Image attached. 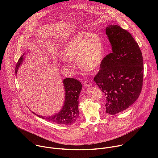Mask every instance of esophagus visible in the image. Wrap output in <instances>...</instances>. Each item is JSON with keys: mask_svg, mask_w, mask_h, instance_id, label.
<instances>
[{"mask_svg": "<svg viewBox=\"0 0 158 158\" xmlns=\"http://www.w3.org/2000/svg\"><path fill=\"white\" fill-rule=\"evenodd\" d=\"M84 84L85 86L86 87H89L90 85H92V82L91 81H89V80H87V81H85L84 82Z\"/></svg>", "mask_w": 158, "mask_h": 158, "instance_id": "1", "label": "esophagus"}]
</instances>
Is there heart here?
Wrapping results in <instances>:
<instances>
[{
    "label": "heart",
    "mask_w": 158,
    "mask_h": 158,
    "mask_svg": "<svg viewBox=\"0 0 158 158\" xmlns=\"http://www.w3.org/2000/svg\"><path fill=\"white\" fill-rule=\"evenodd\" d=\"M62 56L65 60L77 59L82 69L97 70L104 56V43L94 33L80 32L73 35L64 45Z\"/></svg>",
    "instance_id": "1"
}]
</instances>
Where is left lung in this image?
I'll use <instances>...</instances> for the list:
<instances>
[{
    "label": "left lung",
    "instance_id": "1",
    "mask_svg": "<svg viewBox=\"0 0 158 158\" xmlns=\"http://www.w3.org/2000/svg\"><path fill=\"white\" fill-rule=\"evenodd\" d=\"M112 52L107 54L94 79L106 96V112L114 115L139 98L143 88V58L131 34L118 25L106 29Z\"/></svg>",
    "mask_w": 158,
    "mask_h": 158
}]
</instances>
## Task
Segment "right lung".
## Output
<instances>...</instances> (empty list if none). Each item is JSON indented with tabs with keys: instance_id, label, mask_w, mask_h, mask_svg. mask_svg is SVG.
<instances>
[{
	"instance_id": "add662e5",
	"label": "right lung",
	"mask_w": 158,
	"mask_h": 158,
	"mask_svg": "<svg viewBox=\"0 0 158 158\" xmlns=\"http://www.w3.org/2000/svg\"><path fill=\"white\" fill-rule=\"evenodd\" d=\"M22 55L19 59L15 66V74L20 65L22 64L24 59ZM64 85L65 96L64 105L59 113L49 116L45 117L37 115L39 118H41L47 121L59 124H72L74 123L79 117V96L82 89V84L77 79L74 78H66L63 81Z\"/></svg>"
}]
</instances>
